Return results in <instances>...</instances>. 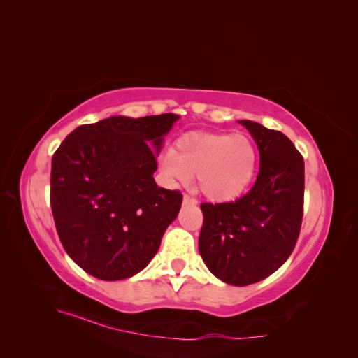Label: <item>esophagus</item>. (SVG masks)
Segmentation results:
<instances>
[{
    "label": "esophagus",
    "instance_id": "34e87169",
    "mask_svg": "<svg viewBox=\"0 0 358 358\" xmlns=\"http://www.w3.org/2000/svg\"><path fill=\"white\" fill-rule=\"evenodd\" d=\"M199 201L196 200V199H192V197H189V196H183V204H192V206H196Z\"/></svg>",
    "mask_w": 358,
    "mask_h": 358
}]
</instances>
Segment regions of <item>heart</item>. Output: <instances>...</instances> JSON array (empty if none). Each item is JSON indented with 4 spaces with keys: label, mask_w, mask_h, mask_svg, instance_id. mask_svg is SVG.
Listing matches in <instances>:
<instances>
[{
    "label": "heart",
    "mask_w": 358,
    "mask_h": 358,
    "mask_svg": "<svg viewBox=\"0 0 358 358\" xmlns=\"http://www.w3.org/2000/svg\"><path fill=\"white\" fill-rule=\"evenodd\" d=\"M159 169L169 183L187 185L197 175V187L212 201H229L249 187L257 169V149L245 134L192 133L176 149L161 155Z\"/></svg>",
    "instance_id": "heart-1"
}]
</instances>
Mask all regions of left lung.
<instances>
[{
	"mask_svg": "<svg viewBox=\"0 0 358 358\" xmlns=\"http://www.w3.org/2000/svg\"><path fill=\"white\" fill-rule=\"evenodd\" d=\"M255 140L259 171L254 187L230 203H203L199 249L222 282L245 287L282 266L300 234L305 161L291 140L258 122L239 121Z\"/></svg>",
	"mask_w": 358,
	"mask_h": 358,
	"instance_id": "8db88e82",
	"label": "left lung"
}]
</instances>
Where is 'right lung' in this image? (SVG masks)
I'll use <instances>...</instances> for the list:
<instances>
[{
	"instance_id": "add662e5",
	"label": "right lung",
	"mask_w": 358,
	"mask_h": 358,
	"mask_svg": "<svg viewBox=\"0 0 358 358\" xmlns=\"http://www.w3.org/2000/svg\"><path fill=\"white\" fill-rule=\"evenodd\" d=\"M179 115L112 116L80 125L52 157L50 206L73 262L103 280L131 278L158 252L180 191L154 180L162 140Z\"/></svg>"
}]
</instances>
